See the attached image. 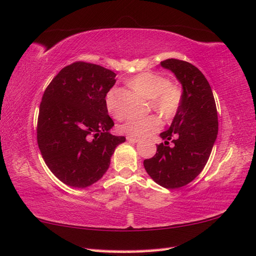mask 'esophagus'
<instances>
[{
	"label": "esophagus",
	"mask_w": 256,
	"mask_h": 256,
	"mask_svg": "<svg viewBox=\"0 0 256 256\" xmlns=\"http://www.w3.org/2000/svg\"><path fill=\"white\" fill-rule=\"evenodd\" d=\"M126 140L130 142H138L140 140L138 138H132V136H126Z\"/></svg>",
	"instance_id": "esophagus-1"
}]
</instances>
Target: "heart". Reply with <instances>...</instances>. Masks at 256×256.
Returning a JSON list of instances; mask_svg holds the SVG:
<instances>
[{"label":"heart","mask_w":256,"mask_h":256,"mask_svg":"<svg viewBox=\"0 0 256 256\" xmlns=\"http://www.w3.org/2000/svg\"><path fill=\"white\" fill-rule=\"evenodd\" d=\"M128 85L142 97L150 100L152 108L166 120L174 118L179 110L182 102L181 88L171 84L164 76L144 72L135 75L128 80ZM116 88H111L106 94V106L109 114L116 118L122 116L116 102ZM162 126L159 118L150 116L144 118H132L124 122L120 126L123 133L135 138H145L150 134L157 132Z\"/></svg>","instance_id":"heart-1"}]
</instances>
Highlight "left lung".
<instances>
[{"instance_id":"left-lung-1","label":"left lung","mask_w":256,"mask_h":256,"mask_svg":"<svg viewBox=\"0 0 256 256\" xmlns=\"http://www.w3.org/2000/svg\"><path fill=\"white\" fill-rule=\"evenodd\" d=\"M160 65L181 82L182 102L170 128L160 134L164 142L144 160V167L157 184L171 190L186 186L204 169L217 138L218 116L210 82L198 68L176 58Z\"/></svg>"}]
</instances>
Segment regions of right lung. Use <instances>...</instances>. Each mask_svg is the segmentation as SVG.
Masks as SVG:
<instances>
[{
	"instance_id": "obj_1",
	"label": "right lung",
	"mask_w": 256,
	"mask_h": 256,
	"mask_svg": "<svg viewBox=\"0 0 256 256\" xmlns=\"http://www.w3.org/2000/svg\"><path fill=\"white\" fill-rule=\"evenodd\" d=\"M116 74L100 65L75 62L63 68L46 88L40 104L37 140L48 168L58 180L84 188L100 180L124 136L114 126L106 96Z\"/></svg>"
}]
</instances>
